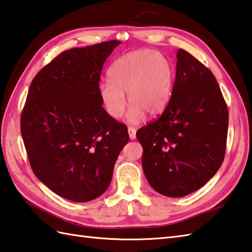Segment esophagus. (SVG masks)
Masks as SVG:
<instances>
[{"label": "esophagus", "instance_id": "obj_1", "mask_svg": "<svg viewBox=\"0 0 252 252\" xmlns=\"http://www.w3.org/2000/svg\"><path fill=\"white\" fill-rule=\"evenodd\" d=\"M128 133H129V138L131 139V140L136 139V128L135 127H131V126L128 127Z\"/></svg>", "mask_w": 252, "mask_h": 252}]
</instances>
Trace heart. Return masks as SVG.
<instances>
[{
  "mask_svg": "<svg viewBox=\"0 0 252 252\" xmlns=\"http://www.w3.org/2000/svg\"><path fill=\"white\" fill-rule=\"evenodd\" d=\"M109 79L98 88L105 112L112 119H120L126 108L127 94L131 104L126 117L137 124L145 113L158 115L164 111L171 94L173 71L164 55L141 49L117 59L109 70Z\"/></svg>",
  "mask_w": 252,
  "mask_h": 252,
  "instance_id": "1",
  "label": "heart"
}]
</instances>
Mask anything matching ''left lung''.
Returning a JSON list of instances; mask_svg holds the SVG:
<instances>
[{"instance_id":"8db88e82","label":"left lung","mask_w":252,"mask_h":252,"mask_svg":"<svg viewBox=\"0 0 252 252\" xmlns=\"http://www.w3.org/2000/svg\"><path fill=\"white\" fill-rule=\"evenodd\" d=\"M171 98L158 120L137 131L145 178L156 192L182 197L216 175L226 149L228 111L211 71L177 53Z\"/></svg>"}]
</instances>
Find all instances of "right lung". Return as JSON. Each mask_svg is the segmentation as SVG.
<instances>
[{
	"label": "right lung",
	"mask_w": 252,
	"mask_h": 252,
	"mask_svg": "<svg viewBox=\"0 0 252 252\" xmlns=\"http://www.w3.org/2000/svg\"><path fill=\"white\" fill-rule=\"evenodd\" d=\"M112 40L58 55L33 79L20 119L31 168L59 196L85 203L110 186L126 125L103 109L98 88Z\"/></svg>",
	"instance_id": "1"
}]
</instances>
